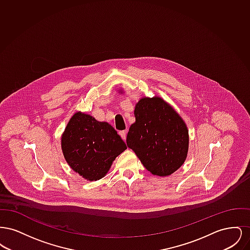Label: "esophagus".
<instances>
[{
  "label": "esophagus",
  "mask_w": 250,
  "mask_h": 250,
  "mask_svg": "<svg viewBox=\"0 0 250 250\" xmlns=\"http://www.w3.org/2000/svg\"><path fill=\"white\" fill-rule=\"evenodd\" d=\"M120 136H121V138L125 141V139H126V134H127V131L126 130H123L120 131L119 132Z\"/></svg>",
  "instance_id": "obj_1"
}]
</instances>
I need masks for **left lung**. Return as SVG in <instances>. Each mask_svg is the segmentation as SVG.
<instances>
[{"label":"left lung","mask_w":250,"mask_h":250,"mask_svg":"<svg viewBox=\"0 0 250 250\" xmlns=\"http://www.w3.org/2000/svg\"><path fill=\"white\" fill-rule=\"evenodd\" d=\"M134 115L136 122L127 133V147L152 174L164 177L176 171L188 152L189 136L184 120L158 96L140 99Z\"/></svg>","instance_id":"left-lung-1"}]
</instances>
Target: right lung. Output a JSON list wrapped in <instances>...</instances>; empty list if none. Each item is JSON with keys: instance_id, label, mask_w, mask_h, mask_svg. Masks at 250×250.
Segmentation results:
<instances>
[{"instance_id": "obj_1", "label": "right lung", "mask_w": 250, "mask_h": 250, "mask_svg": "<svg viewBox=\"0 0 250 250\" xmlns=\"http://www.w3.org/2000/svg\"><path fill=\"white\" fill-rule=\"evenodd\" d=\"M63 156L75 172L88 181L103 178L115 158L127 147L107 122L76 112L62 135Z\"/></svg>"}]
</instances>
